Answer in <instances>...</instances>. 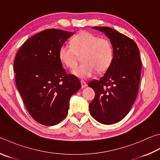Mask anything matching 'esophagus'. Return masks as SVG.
Returning a JSON list of instances; mask_svg holds the SVG:
<instances>
[{
    "mask_svg": "<svg viewBox=\"0 0 160 160\" xmlns=\"http://www.w3.org/2000/svg\"><path fill=\"white\" fill-rule=\"evenodd\" d=\"M80 83H81V88H82V89L85 88L87 87V83L85 82V81L83 80H81L80 81Z\"/></svg>",
    "mask_w": 160,
    "mask_h": 160,
    "instance_id": "esophagus-1",
    "label": "esophagus"
}]
</instances>
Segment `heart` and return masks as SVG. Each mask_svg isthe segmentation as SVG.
<instances>
[{"label":"heart","instance_id":"b5f03b06","mask_svg":"<svg viewBox=\"0 0 160 160\" xmlns=\"http://www.w3.org/2000/svg\"><path fill=\"white\" fill-rule=\"evenodd\" d=\"M79 55L82 64L72 71V74L81 79L90 78L97 71L106 72L111 65L113 49L108 39L99 38L89 31H82L71 40V45L64 43L59 50V58L66 67H76Z\"/></svg>","mask_w":160,"mask_h":160}]
</instances>
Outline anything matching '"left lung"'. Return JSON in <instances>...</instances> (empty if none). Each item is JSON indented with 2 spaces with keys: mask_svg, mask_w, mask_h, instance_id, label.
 <instances>
[{
  "mask_svg": "<svg viewBox=\"0 0 160 160\" xmlns=\"http://www.w3.org/2000/svg\"><path fill=\"white\" fill-rule=\"evenodd\" d=\"M110 39L113 48L111 65L99 80L88 85L95 92L89 103L90 114L98 122H118L130 111L137 97L141 62L137 45L125 35L111 28L94 27Z\"/></svg>",
  "mask_w": 160,
  "mask_h": 160,
  "instance_id": "left-lung-1",
  "label": "left lung"
}]
</instances>
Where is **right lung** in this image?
I'll use <instances>...</instances> for the list:
<instances>
[{"mask_svg":"<svg viewBox=\"0 0 160 160\" xmlns=\"http://www.w3.org/2000/svg\"><path fill=\"white\" fill-rule=\"evenodd\" d=\"M73 34L55 28L42 31L28 39L14 59L17 89L30 115L43 125L63 120L71 97L81 88L77 77L66 74L59 58L60 47Z\"/></svg>","mask_w":160,"mask_h":160,"instance_id":"right-lung-1","label":"right lung"}]
</instances>
